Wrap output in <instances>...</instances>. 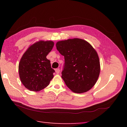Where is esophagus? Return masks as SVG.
I'll return each mask as SVG.
<instances>
[{
    "mask_svg": "<svg viewBox=\"0 0 127 127\" xmlns=\"http://www.w3.org/2000/svg\"><path fill=\"white\" fill-rule=\"evenodd\" d=\"M55 72H56V73L57 74H59V73H60V69H59V68H56L55 69Z\"/></svg>",
    "mask_w": 127,
    "mask_h": 127,
    "instance_id": "1",
    "label": "esophagus"
}]
</instances>
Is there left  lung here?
Wrapping results in <instances>:
<instances>
[{"label": "left lung", "instance_id": "8db88e82", "mask_svg": "<svg viewBox=\"0 0 127 127\" xmlns=\"http://www.w3.org/2000/svg\"><path fill=\"white\" fill-rule=\"evenodd\" d=\"M56 46L64 58L61 77L67 87L76 93H85L92 89L100 72L96 50L88 42L79 38L59 41Z\"/></svg>", "mask_w": 127, "mask_h": 127}]
</instances>
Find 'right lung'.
Listing matches in <instances>:
<instances>
[{
    "instance_id": "obj_1",
    "label": "right lung",
    "mask_w": 127,
    "mask_h": 127,
    "mask_svg": "<svg viewBox=\"0 0 127 127\" xmlns=\"http://www.w3.org/2000/svg\"><path fill=\"white\" fill-rule=\"evenodd\" d=\"M52 41L40 40L31 45L21 59L20 78L23 85L31 91L44 89L53 78L54 69L46 56L52 50Z\"/></svg>"
}]
</instances>
